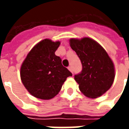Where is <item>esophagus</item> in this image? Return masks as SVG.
Here are the masks:
<instances>
[{
  "instance_id": "34e87169",
  "label": "esophagus",
  "mask_w": 129,
  "mask_h": 129,
  "mask_svg": "<svg viewBox=\"0 0 129 129\" xmlns=\"http://www.w3.org/2000/svg\"><path fill=\"white\" fill-rule=\"evenodd\" d=\"M68 70H70V72H72V73L73 74V68H72V67H71V66H68Z\"/></svg>"
}]
</instances>
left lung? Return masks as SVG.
<instances>
[{
  "label": "left lung",
  "instance_id": "8db88e82",
  "mask_svg": "<svg viewBox=\"0 0 129 129\" xmlns=\"http://www.w3.org/2000/svg\"><path fill=\"white\" fill-rule=\"evenodd\" d=\"M70 44L82 64L81 73L75 75L79 90L88 97H100L113 83L115 69L112 60L105 50L90 38L71 39Z\"/></svg>",
  "mask_w": 129,
  "mask_h": 129
}]
</instances>
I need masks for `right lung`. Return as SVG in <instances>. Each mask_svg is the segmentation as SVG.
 Wrapping results in <instances>:
<instances>
[{
    "label": "right lung",
    "instance_id": "right-lung-1",
    "mask_svg": "<svg viewBox=\"0 0 129 129\" xmlns=\"http://www.w3.org/2000/svg\"><path fill=\"white\" fill-rule=\"evenodd\" d=\"M60 45L44 39L32 48L21 68V78L24 86L34 97L50 100L56 96L62 85L73 74L61 63V59L55 55Z\"/></svg>",
    "mask_w": 129,
    "mask_h": 129
}]
</instances>
